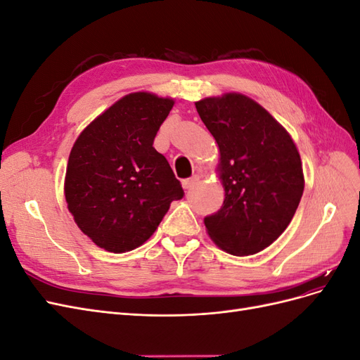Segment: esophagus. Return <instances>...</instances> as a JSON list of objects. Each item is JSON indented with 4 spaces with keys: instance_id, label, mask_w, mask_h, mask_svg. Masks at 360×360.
<instances>
[{
    "instance_id": "obj_1",
    "label": "esophagus",
    "mask_w": 360,
    "mask_h": 360,
    "mask_svg": "<svg viewBox=\"0 0 360 360\" xmlns=\"http://www.w3.org/2000/svg\"><path fill=\"white\" fill-rule=\"evenodd\" d=\"M198 181H200V176H192L191 179H184V180L181 181V184H183L184 189H191V188L195 186V184H197Z\"/></svg>"
}]
</instances>
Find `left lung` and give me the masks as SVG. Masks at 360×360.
<instances>
[{"instance_id": "obj_1", "label": "left lung", "mask_w": 360, "mask_h": 360, "mask_svg": "<svg viewBox=\"0 0 360 360\" xmlns=\"http://www.w3.org/2000/svg\"><path fill=\"white\" fill-rule=\"evenodd\" d=\"M221 151L225 200L204 217L213 242L252 255L285 231L303 193V171L291 136L263 106L237 93L195 103Z\"/></svg>"}]
</instances>
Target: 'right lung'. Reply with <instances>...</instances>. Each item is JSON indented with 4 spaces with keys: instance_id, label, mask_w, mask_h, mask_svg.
Wrapping results in <instances>:
<instances>
[{
    "instance_id": "add662e5",
    "label": "right lung",
    "mask_w": 360,
    "mask_h": 360,
    "mask_svg": "<svg viewBox=\"0 0 360 360\" xmlns=\"http://www.w3.org/2000/svg\"><path fill=\"white\" fill-rule=\"evenodd\" d=\"M174 101L134 93L85 127L70 151L64 195L81 231L110 252H126L156 231L184 191L153 147Z\"/></svg>"
}]
</instances>
